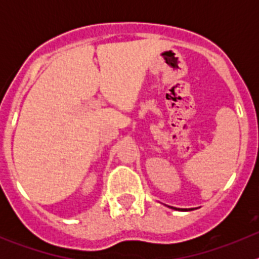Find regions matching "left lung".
I'll use <instances>...</instances> for the list:
<instances>
[{"label":"left lung","mask_w":259,"mask_h":259,"mask_svg":"<svg viewBox=\"0 0 259 259\" xmlns=\"http://www.w3.org/2000/svg\"><path fill=\"white\" fill-rule=\"evenodd\" d=\"M171 209H176V207H171ZM178 210H180V209H178ZM182 210H185V209H182Z\"/></svg>","instance_id":"8db88e82"}]
</instances>
